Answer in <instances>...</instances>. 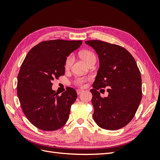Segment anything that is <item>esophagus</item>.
Returning <instances> with one entry per match:
<instances>
[{"label": "esophagus", "mask_w": 160, "mask_h": 160, "mask_svg": "<svg viewBox=\"0 0 160 160\" xmlns=\"http://www.w3.org/2000/svg\"><path fill=\"white\" fill-rule=\"evenodd\" d=\"M84 91L83 90H82V89H77V95H80L81 93H83Z\"/></svg>", "instance_id": "esophagus-1"}]
</instances>
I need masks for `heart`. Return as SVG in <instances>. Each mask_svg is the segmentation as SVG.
<instances>
[{
    "mask_svg": "<svg viewBox=\"0 0 160 160\" xmlns=\"http://www.w3.org/2000/svg\"><path fill=\"white\" fill-rule=\"evenodd\" d=\"M80 57L83 59L87 64L89 65L91 62H96V57L93 52L90 51H82L79 52ZM72 61H73V57L71 55L67 57L65 62V69H69L72 65ZM89 79L88 77H77L74 81V84L77 86L82 88L85 85V82Z\"/></svg>",
    "mask_w": 160,
    "mask_h": 160,
    "instance_id": "obj_1",
    "label": "heart"
}]
</instances>
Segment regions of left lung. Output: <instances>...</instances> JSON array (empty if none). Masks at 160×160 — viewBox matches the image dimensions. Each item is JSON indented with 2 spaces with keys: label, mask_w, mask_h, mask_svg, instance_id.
Listing matches in <instances>:
<instances>
[{
  "label": "left lung",
  "mask_w": 160,
  "mask_h": 160,
  "mask_svg": "<svg viewBox=\"0 0 160 160\" xmlns=\"http://www.w3.org/2000/svg\"><path fill=\"white\" fill-rule=\"evenodd\" d=\"M85 43L93 48L99 59L93 89L90 90L93 119L105 129L122 128L133 118L142 100V77L136 62L119 45L98 40ZM105 87L108 96L101 98L98 90Z\"/></svg>",
  "instance_id": "obj_1"
}]
</instances>
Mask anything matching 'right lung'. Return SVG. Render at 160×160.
<instances>
[{
  "mask_svg": "<svg viewBox=\"0 0 160 160\" xmlns=\"http://www.w3.org/2000/svg\"><path fill=\"white\" fill-rule=\"evenodd\" d=\"M82 41H42L28 52L18 75L17 95L24 114L44 131L61 128L69 117L77 92L71 88L61 95L52 89V81L65 74V62Z\"/></svg>",
  "mask_w": 160,
  "mask_h": 160,
  "instance_id": "obj_1",
  "label": "right lung"
}]
</instances>
